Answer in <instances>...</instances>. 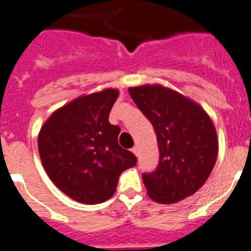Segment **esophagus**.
Wrapping results in <instances>:
<instances>
[{
    "mask_svg": "<svg viewBox=\"0 0 251 251\" xmlns=\"http://www.w3.org/2000/svg\"><path fill=\"white\" fill-rule=\"evenodd\" d=\"M132 152L134 153V154H136V156H138V152H139V151H138V147H137V146H134V147L132 148Z\"/></svg>",
    "mask_w": 251,
    "mask_h": 251,
    "instance_id": "1",
    "label": "esophagus"
}]
</instances>
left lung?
<instances>
[{"instance_id": "obj_1", "label": "left lung", "mask_w": 251, "mask_h": 251, "mask_svg": "<svg viewBox=\"0 0 251 251\" xmlns=\"http://www.w3.org/2000/svg\"><path fill=\"white\" fill-rule=\"evenodd\" d=\"M130 97L156 130L158 167L142 176L148 196L175 203L200 190L219 152L215 126L202 106L161 84L130 86Z\"/></svg>"}]
</instances>
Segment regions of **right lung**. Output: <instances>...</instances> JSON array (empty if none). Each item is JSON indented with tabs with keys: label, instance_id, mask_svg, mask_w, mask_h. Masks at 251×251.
<instances>
[{
	"label": "right lung",
	"instance_id": "1",
	"mask_svg": "<svg viewBox=\"0 0 251 251\" xmlns=\"http://www.w3.org/2000/svg\"><path fill=\"white\" fill-rule=\"evenodd\" d=\"M118 89L83 94L57 108L41 126L37 147L48 176L73 200L95 205L109 200L119 175L136 156L118 145L121 128L109 123Z\"/></svg>",
	"mask_w": 251,
	"mask_h": 251
}]
</instances>
